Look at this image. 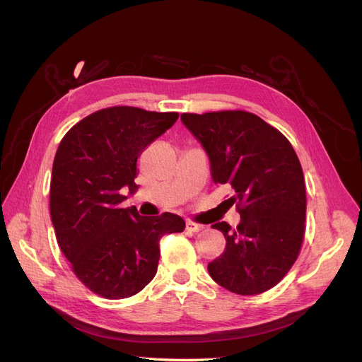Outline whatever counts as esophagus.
Segmentation results:
<instances>
[{
    "label": "esophagus",
    "instance_id": "1",
    "mask_svg": "<svg viewBox=\"0 0 362 362\" xmlns=\"http://www.w3.org/2000/svg\"><path fill=\"white\" fill-rule=\"evenodd\" d=\"M185 228H187L189 231H192V233H199V231H202V229H204L202 225L194 223V222H187V223H185Z\"/></svg>",
    "mask_w": 362,
    "mask_h": 362
}]
</instances>
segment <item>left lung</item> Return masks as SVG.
I'll return each mask as SVG.
<instances>
[{
	"label": "left lung",
	"mask_w": 362,
	"mask_h": 362,
	"mask_svg": "<svg viewBox=\"0 0 362 362\" xmlns=\"http://www.w3.org/2000/svg\"><path fill=\"white\" fill-rule=\"evenodd\" d=\"M182 124L210 158L216 184H228L240 223L211 228L226 240L208 264L223 288L254 296L275 287L298 259L305 234L306 193L300 161L287 137L254 113L242 110L182 113Z\"/></svg>",
	"instance_id": "1"
}]
</instances>
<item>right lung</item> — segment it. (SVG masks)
<instances>
[{"instance_id": "right-lung-1", "label": "right lung", "mask_w": 362, "mask_h": 362, "mask_svg": "<svg viewBox=\"0 0 362 362\" xmlns=\"http://www.w3.org/2000/svg\"><path fill=\"white\" fill-rule=\"evenodd\" d=\"M178 116L103 108L75 124L56 152L49 213L57 243L76 278L105 299L144 290L157 273L160 238L185 228L177 214L145 217L120 206V190H137V158Z\"/></svg>"}]
</instances>
